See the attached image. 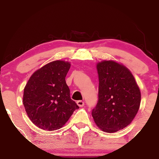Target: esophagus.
Returning <instances> with one entry per match:
<instances>
[{"mask_svg":"<svg viewBox=\"0 0 159 159\" xmlns=\"http://www.w3.org/2000/svg\"><path fill=\"white\" fill-rule=\"evenodd\" d=\"M77 105L78 106H79L80 107H83L84 105V102H82V101H77Z\"/></svg>","mask_w":159,"mask_h":159,"instance_id":"1","label":"esophagus"}]
</instances>
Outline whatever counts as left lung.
Instances as JSON below:
<instances>
[{"label": "left lung", "instance_id": "8db88e82", "mask_svg": "<svg viewBox=\"0 0 159 159\" xmlns=\"http://www.w3.org/2000/svg\"><path fill=\"white\" fill-rule=\"evenodd\" d=\"M97 71L98 100L92 116L103 131L116 132L135 117L141 102L140 90L131 71L117 62H99Z\"/></svg>", "mask_w": 159, "mask_h": 159}]
</instances>
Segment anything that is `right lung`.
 <instances>
[{
  "label": "right lung",
  "instance_id": "right-lung-1",
  "mask_svg": "<svg viewBox=\"0 0 159 159\" xmlns=\"http://www.w3.org/2000/svg\"><path fill=\"white\" fill-rule=\"evenodd\" d=\"M71 64L63 61L47 63L34 72L24 88L23 104L30 120L43 130L61 129L79 109L71 99L66 76Z\"/></svg>",
  "mask_w": 159,
  "mask_h": 159
}]
</instances>
